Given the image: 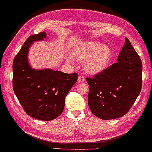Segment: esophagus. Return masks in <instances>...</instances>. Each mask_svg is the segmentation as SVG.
<instances>
[{
	"mask_svg": "<svg viewBox=\"0 0 152 152\" xmlns=\"http://www.w3.org/2000/svg\"><path fill=\"white\" fill-rule=\"evenodd\" d=\"M77 81H78V83L84 82V81H85V77H84L83 75H79L77 78Z\"/></svg>",
	"mask_w": 152,
	"mask_h": 152,
	"instance_id": "obj_1",
	"label": "esophagus"
}]
</instances>
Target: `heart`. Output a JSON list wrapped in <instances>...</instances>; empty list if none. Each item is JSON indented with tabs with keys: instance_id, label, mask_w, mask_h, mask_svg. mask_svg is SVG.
Instances as JSON below:
<instances>
[{
	"instance_id": "obj_1",
	"label": "heart",
	"mask_w": 152,
	"mask_h": 152,
	"mask_svg": "<svg viewBox=\"0 0 152 152\" xmlns=\"http://www.w3.org/2000/svg\"><path fill=\"white\" fill-rule=\"evenodd\" d=\"M73 56L84 62L86 70L90 73H98L106 68L111 59V50L106 45L99 42H87L75 50ZM69 61L73 58L70 57Z\"/></svg>"
}]
</instances>
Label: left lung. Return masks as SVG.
I'll return each mask as SVG.
<instances>
[{
  "instance_id": "1",
  "label": "left lung",
  "mask_w": 152,
  "mask_h": 152,
  "mask_svg": "<svg viewBox=\"0 0 152 152\" xmlns=\"http://www.w3.org/2000/svg\"><path fill=\"white\" fill-rule=\"evenodd\" d=\"M142 69L140 56L126 38L118 61L86 78L88 104L92 113L104 120L124 115L141 91Z\"/></svg>"
}]
</instances>
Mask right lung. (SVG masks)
Here are the masks:
<instances>
[{"mask_svg": "<svg viewBox=\"0 0 152 152\" xmlns=\"http://www.w3.org/2000/svg\"><path fill=\"white\" fill-rule=\"evenodd\" d=\"M46 37L45 32L30 36L14 58L12 86L25 112L31 117L50 121L64 108L65 98L77 80V74L51 69H32L27 56L31 44Z\"/></svg>", "mask_w": 152, "mask_h": 152, "instance_id": "right-lung-1", "label": "right lung"}]
</instances>
